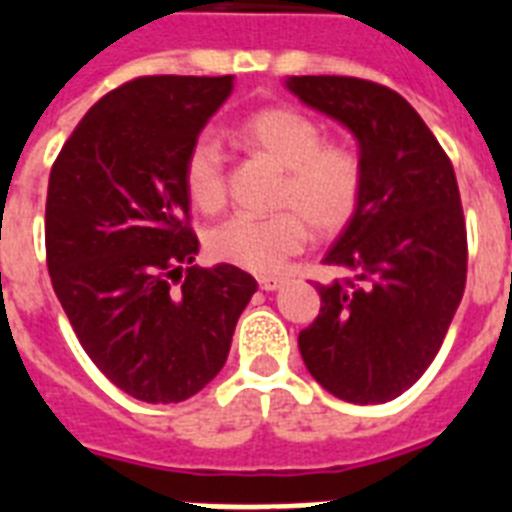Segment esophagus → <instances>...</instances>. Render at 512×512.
<instances>
[{"label":"esophagus","instance_id":"obj_1","mask_svg":"<svg viewBox=\"0 0 512 512\" xmlns=\"http://www.w3.org/2000/svg\"><path fill=\"white\" fill-rule=\"evenodd\" d=\"M257 284H260V289H265V292H276V289L284 284V279H279V276H260Z\"/></svg>","mask_w":512,"mask_h":512}]
</instances>
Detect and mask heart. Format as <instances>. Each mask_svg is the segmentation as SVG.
I'll use <instances>...</instances> for the list:
<instances>
[{
  "instance_id": "obj_1",
  "label": "heart",
  "mask_w": 512,
  "mask_h": 512,
  "mask_svg": "<svg viewBox=\"0 0 512 512\" xmlns=\"http://www.w3.org/2000/svg\"><path fill=\"white\" fill-rule=\"evenodd\" d=\"M247 151L284 172L273 217H231L207 233L209 255L252 273H273L316 236H335L353 220L364 188V167L356 151L324 143L311 116L273 106L249 114L239 124ZM183 183L201 212H220L225 204V159L215 140L199 138L185 156Z\"/></svg>"
}]
</instances>
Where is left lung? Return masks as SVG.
<instances>
[{
  "label": "left lung",
  "instance_id": "8db88e82",
  "mask_svg": "<svg viewBox=\"0 0 512 512\" xmlns=\"http://www.w3.org/2000/svg\"><path fill=\"white\" fill-rule=\"evenodd\" d=\"M300 103L356 138L364 188L300 332L313 380L350 404H385L420 380L465 292L468 236L449 156L398 92L353 76H287Z\"/></svg>",
  "mask_w": 512,
  "mask_h": 512
}]
</instances>
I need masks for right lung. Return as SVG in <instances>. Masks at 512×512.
I'll return each mask as SVG.
<instances>
[{"mask_svg": "<svg viewBox=\"0 0 512 512\" xmlns=\"http://www.w3.org/2000/svg\"><path fill=\"white\" fill-rule=\"evenodd\" d=\"M231 92L233 76H140L100 98L52 164V289L95 366L146 404L215 380L257 292L236 265H193L199 239L183 223L185 156Z\"/></svg>", "mask_w": 512, "mask_h": 512, "instance_id": "obj_1", "label": "right lung"}]
</instances>
